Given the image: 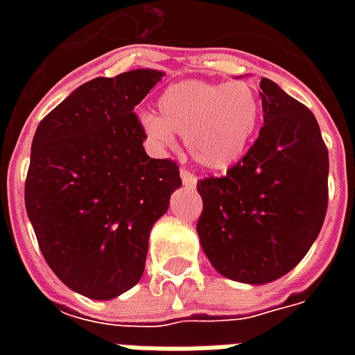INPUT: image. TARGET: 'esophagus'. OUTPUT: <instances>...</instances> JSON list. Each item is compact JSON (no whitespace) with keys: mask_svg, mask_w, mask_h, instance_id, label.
I'll return each mask as SVG.
<instances>
[{"mask_svg":"<svg viewBox=\"0 0 355 355\" xmlns=\"http://www.w3.org/2000/svg\"><path fill=\"white\" fill-rule=\"evenodd\" d=\"M180 178H182V184L188 186V188H193L196 182H198V178L193 177V173H190L188 169L180 171Z\"/></svg>","mask_w":355,"mask_h":355,"instance_id":"obj_1","label":"esophagus"}]
</instances>
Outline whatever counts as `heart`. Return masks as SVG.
<instances>
[{
	"mask_svg": "<svg viewBox=\"0 0 355 355\" xmlns=\"http://www.w3.org/2000/svg\"><path fill=\"white\" fill-rule=\"evenodd\" d=\"M159 116L142 114L140 121L155 146L175 144V135L201 167L224 171L239 162L253 139L261 102L247 83L180 81L157 101Z\"/></svg>",
	"mask_w": 355,
	"mask_h": 355,
	"instance_id": "1",
	"label": "heart"
}]
</instances>
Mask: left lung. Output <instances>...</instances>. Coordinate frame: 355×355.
<instances>
[{
	"label": "left lung",
	"mask_w": 355,
	"mask_h": 355,
	"mask_svg": "<svg viewBox=\"0 0 355 355\" xmlns=\"http://www.w3.org/2000/svg\"><path fill=\"white\" fill-rule=\"evenodd\" d=\"M264 125L224 177L201 178L198 234L228 279L262 285L304 259L327 213L329 154L304 104L262 78Z\"/></svg>",
	"instance_id": "left-lung-1"
}]
</instances>
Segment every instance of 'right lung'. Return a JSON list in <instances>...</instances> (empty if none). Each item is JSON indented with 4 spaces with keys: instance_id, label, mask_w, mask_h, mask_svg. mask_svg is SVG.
Listing matches in <instances>:
<instances>
[{
    "instance_id": "1",
    "label": "right lung",
    "mask_w": 355,
    "mask_h": 355,
    "mask_svg": "<svg viewBox=\"0 0 355 355\" xmlns=\"http://www.w3.org/2000/svg\"><path fill=\"white\" fill-rule=\"evenodd\" d=\"M165 73L94 78L51 110L32 140L24 203L43 259L66 287L110 300L142 277L148 238L182 186L146 154L132 112Z\"/></svg>"
}]
</instances>
